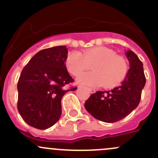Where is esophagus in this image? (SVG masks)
<instances>
[{
    "label": "esophagus",
    "instance_id": "obj_1",
    "mask_svg": "<svg viewBox=\"0 0 158 158\" xmlns=\"http://www.w3.org/2000/svg\"><path fill=\"white\" fill-rule=\"evenodd\" d=\"M87 89H88V90L89 91V93H95V89H93V88H90V87H87Z\"/></svg>",
    "mask_w": 158,
    "mask_h": 158
}]
</instances>
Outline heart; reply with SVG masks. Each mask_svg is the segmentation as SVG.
I'll list each match as a JSON object with an SVG mask.
<instances>
[{
	"mask_svg": "<svg viewBox=\"0 0 158 158\" xmlns=\"http://www.w3.org/2000/svg\"><path fill=\"white\" fill-rule=\"evenodd\" d=\"M65 65L68 71L76 77L92 65L93 72L81 75L78 81L89 85L103 84L106 88L118 85L124 78L128 70L126 59L105 47L88 49L82 53L77 51L70 52L66 58Z\"/></svg>",
	"mask_w": 158,
	"mask_h": 158,
	"instance_id": "heart-1",
	"label": "heart"
}]
</instances>
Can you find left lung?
Returning <instances> with one entry per match:
<instances>
[{
    "label": "left lung",
    "mask_w": 158,
    "mask_h": 158,
    "mask_svg": "<svg viewBox=\"0 0 158 158\" xmlns=\"http://www.w3.org/2000/svg\"><path fill=\"white\" fill-rule=\"evenodd\" d=\"M126 56L130 69L121 84L111 90L93 93L84 104L86 111L101 121L114 123L123 119L139 104L146 82L143 64L131 50Z\"/></svg>",
    "instance_id": "8db88e82"
}]
</instances>
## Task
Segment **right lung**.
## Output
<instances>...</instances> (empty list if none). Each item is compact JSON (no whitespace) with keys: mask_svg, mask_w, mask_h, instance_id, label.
<instances>
[{"mask_svg":"<svg viewBox=\"0 0 158 158\" xmlns=\"http://www.w3.org/2000/svg\"><path fill=\"white\" fill-rule=\"evenodd\" d=\"M68 49L58 46L37 52L23 68L19 78L17 108L23 119L39 130L53 126L62 114L61 100L74 82L68 72Z\"/></svg>","mask_w":158,"mask_h":158,"instance_id":"obj_1","label":"right lung"}]
</instances>
